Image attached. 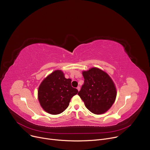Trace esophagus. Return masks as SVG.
Wrapping results in <instances>:
<instances>
[{
    "label": "esophagus",
    "mask_w": 150,
    "mask_h": 150,
    "mask_svg": "<svg viewBox=\"0 0 150 150\" xmlns=\"http://www.w3.org/2000/svg\"><path fill=\"white\" fill-rule=\"evenodd\" d=\"M76 89H77V90H78V91H79L80 90V86H78V87L76 88Z\"/></svg>",
    "instance_id": "1"
}]
</instances>
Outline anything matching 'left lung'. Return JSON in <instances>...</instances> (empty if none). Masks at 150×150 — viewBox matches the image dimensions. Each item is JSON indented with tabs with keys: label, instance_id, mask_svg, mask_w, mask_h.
I'll return each instance as SVG.
<instances>
[{
	"label": "left lung",
	"instance_id": "obj_1",
	"mask_svg": "<svg viewBox=\"0 0 150 150\" xmlns=\"http://www.w3.org/2000/svg\"><path fill=\"white\" fill-rule=\"evenodd\" d=\"M84 84L78 93L88 109L95 114L106 112L116 98L115 84L108 74L92 67L83 71Z\"/></svg>",
	"mask_w": 150,
	"mask_h": 150
}]
</instances>
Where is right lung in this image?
<instances>
[{
    "instance_id": "obj_1",
    "label": "right lung",
    "mask_w": 150,
    "mask_h": 150,
    "mask_svg": "<svg viewBox=\"0 0 150 150\" xmlns=\"http://www.w3.org/2000/svg\"><path fill=\"white\" fill-rule=\"evenodd\" d=\"M71 80L66 79L61 70H54L39 85L38 100L44 111L57 115L64 111L70 101L78 92L71 86Z\"/></svg>"
}]
</instances>
